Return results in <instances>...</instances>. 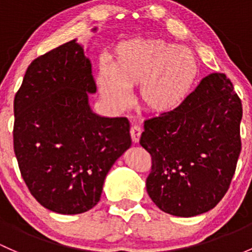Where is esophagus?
Masks as SVG:
<instances>
[{"mask_svg": "<svg viewBox=\"0 0 252 252\" xmlns=\"http://www.w3.org/2000/svg\"><path fill=\"white\" fill-rule=\"evenodd\" d=\"M129 134H131L132 142L138 143L139 142L140 134H142V128L138 125H133L131 127V129H129Z\"/></svg>", "mask_w": 252, "mask_h": 252, "instance_id": "obj_1", "label": "esophagus"}]
</instances>
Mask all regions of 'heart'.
<instances>
[{
	"label": "heart",
	"instance_id": "obj_1",
	"mask_svg": "<svg viewBox=\"0 0 252 252\" xmlns=\"http://www.w3.org/2000/svg\"><path fill=\"white\" fill-rule=\"evenodd\" d=\"M198 74V62L186 47L161 38H134L114 48L110 68L101 64L96 86L103 101L120 110L128 103V90L138 85L137 99L150 114L175 109Z\"/></svg>",
	"mask_w": 252,
	"mask_h": 252
}]
</instances>
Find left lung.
Returning a JSON list of instances; mask_svg holds the SVG:
<instances>
[{
  "instance_id": "1",
  "label": "left lung",
  "mask_w": 252,
  "mask_h": 252,
  "mask_svg": "<svg viewBox=\"0 0 252 252\" xmlns=\"http://www.w3.org/2000/svg\"><path fill=\"white\" fill-rule=\"evenodd\" d=\"M242 116L233 84L212 73L179 107L144 121L139 144L151 155L147 191L162 212L191 218L222 199L242 150Z\"/></svg>"
}]
</instances>
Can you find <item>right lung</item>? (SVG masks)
<instances>
[{
  "label": "right lung",
  "instance_id": "obj_1",
  "mask_svg": "<svg viewBox=\"0 0 252 252\" xmlns=\"http://www.w3.org/2000/svg\"><path fill=\"white\" fill-rule=\"evenodd\" d=\"M90 60L75 39L31 62L14 98L13 142L32 196L59 214L85 213L101 198L114 162L131 147L126 118L89 105Z\"/></svg>",
  "mask_w": 252,
  "mask_h": 252
}]
</instances>
